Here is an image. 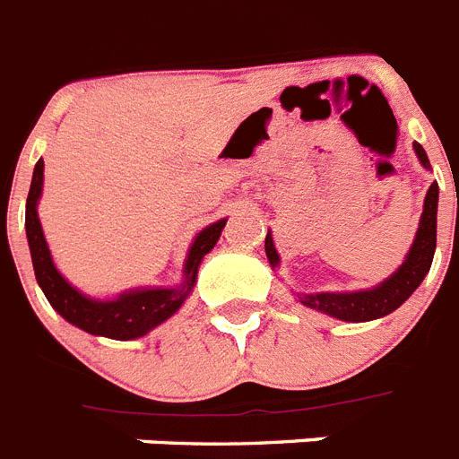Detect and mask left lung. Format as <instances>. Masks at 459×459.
Segmentation results:
<instances>
[{"label": "left lung", "mask_w": 459, "mask_h": 459, "mask_svg": "<svg viewBox=\"0 0 459 459\" xmlns=\"http://www.w3.org/2000/svg\"><path fill=\"white\" fill-rule=\"evenodd\" d=\"M415 154L420 164L429 169V159L422 145L415 143ZM437 208H438V185L431 183L429 192L425 196V211L420 218L418 234L412 241L411 251L399 270L389 279L377 283L375 289L354 290V293H302L298 295L305 307H312L316 312H324L333 319L340 321H373L380 316H387L394 309H399L403 302L415 293L422 279L427 276L437 251ZM264 253L272 267L279 264V253L274 248L272 234L264 237Z\"/></svg>", "instance_id": "8db88e82"}]
</instances>
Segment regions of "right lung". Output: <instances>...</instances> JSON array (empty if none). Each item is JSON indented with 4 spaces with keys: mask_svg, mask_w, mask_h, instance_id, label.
Masks as SVG:
<instances>
[{
    "mask_svg": "<svg viewBox=\"0 0 459 459\" xmlns=\"http://www.w3.org/2000/svg\"><path fill=\"white\" fill-rule=\"evenodd\" d=\"M41 185H44V159H39L34 166L28 206H25V232H28L30 255H32L37 283L63 319L82 328V331L91 333V335H102V338H143L159 324L170 319L195 289L199 264H202L204 255L211 253V248L218 244L222 227L227 222L218 221L213 225L204 227L202 232L196 234L195 244L189 246L187 260H185V279L176 289H131L119 293L112 300H96V298H89V295L74 289L53 264L47 238L41 232L39 215H37Z\"/></svg>",
    "mask_w": 459,
    "mask_h": 459,
    "instance_id": "obj_1",
    "label": "right lung"
}]
</instances>
